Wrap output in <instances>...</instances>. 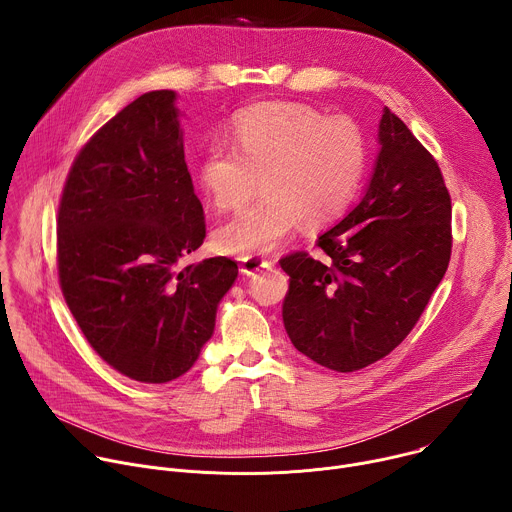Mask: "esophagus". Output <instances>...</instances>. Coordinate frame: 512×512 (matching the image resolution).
<instances>
[{"label":"esophagus","instance_id":"esophagus-1","mask_svg":"<svg viewBox=\"0 0 512 512\" xmlns=\"http://www.w3.org/2000/svg\"><path fill=\"white\" fill-rule=\"evenodd\" d=\"M273 263L269 261V259H263V257H259V255H249V257H243L241 259V271L245 273V275H255L257 271H261V269H269Z\"/></svg>","mask_w":512,"mask_h":512}]
</instances>
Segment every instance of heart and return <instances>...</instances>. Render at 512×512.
I'll list each match as a JSON object with an SVG mask.
<instances>
[{"label":"heart","instance_id":"b5f03b06","mask_svg":"<svg viewBox=\"0 0 512 512\" xmlns=\"http://www.w3.org/2000/svg\"><path fill=\"white\" fill-rule=\"evenodd\" d=\"M235 145H208L198 178L212 204L237 210L263 196L216 231V247L237 257L273 253L304 221L338 218L354 198L367 152L346 117H324L300 103L251 107L233 123Z\"/></svg>","mask_w":512,"mask_h":512}]
</instances>
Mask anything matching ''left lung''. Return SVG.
I'll list each match as a JSON object with an SVG mask.
<instances>
[{
	"mask_svg": "<svg viewBox=\"0 0 512 512\" xmlns=\"http://www.w3.org/2000/svg\"><path fill=\"white\" fill-rule=\"evenodd\" d=\"M379 143L367 194L318 239L330 261L306 251L279 259L291 344L338 373L369 367L407 338L452 255V198L435 158L387 107Z\"/></svg>",
	"mask_w": 512,
	"mask_h": 512,
	"instance_id": "obj_1",
	"label": "left lung"
}]
</instances>
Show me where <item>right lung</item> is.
Here are the masks:
<instances>
[{"label": "right lung", "mask_w": 512, "mask_h": 512, "mask_svg": "<svg viewBox=\"0 0 512 512\" xmlns=\"http://www.w3.org/2000/svg\"><path fill=\"white\" fill-rule=\"evenodd\" d=\"M174 91L145 93L72 162L56 221L64 302L93 350L139 383L190 371L237 261L184 265L206 237Z\"/></svg>", "instance_id": "obj_1"}]
</instances>
